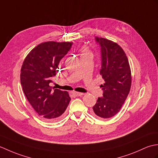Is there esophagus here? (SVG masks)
Wrapping results in <instances>:
<instances>
[{
  "instance_id": "esophagus-1",
  "label": "esophagus",
  "mask_w": 158,
  "mask_h": 158,
  "mask_svg": "<svg viewBox=\"0 0 158 158\" xmlns=\"http://www.w3.org/2000/svg\"><path fill=\"white\" fill-rule=\"evenodd\" d=\"M73 94L75 96H83L84 94L83 93H81V92H73Z\"/></svg>"
}]
</instances>
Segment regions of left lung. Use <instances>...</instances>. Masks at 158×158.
<instances>
[{
  "label": "left lung",
  "mask_w": 158,
  "mask_h": 158,
  "mask_svg": "<svg viewBox=\"0 0 158 158\" xmlns=\"http://www.w3.org/2000/svg\"><path fill=\"white\" fill-rule=\"evenodd\" d=\"M101 49L100 70L105 83L101 85L103 96L98 97L93 106L92 115L100 119L112 117L119 112L130 92L132 76L126 53L116 43L96 37Z\"/></svg>",
  "instance_id": "left-lung-1"
}]
</instances>
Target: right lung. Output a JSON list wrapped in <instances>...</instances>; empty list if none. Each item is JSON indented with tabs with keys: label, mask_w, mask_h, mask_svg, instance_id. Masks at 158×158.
<instances>
[{
	"label": "right lung",
	"mask_w": 158,
	"mask_h": 158,
	"mask_svg": "<svg viewBox=\"0 0 158 158\" xmlns=\"http://www.w3.org/2000/svg\"><path fill=\"white\" fill-rule=\"evenodd\" d=\"M72 45L71 42L42 43L30 52L22 66L20 81L23 93L38 115L47 121L59 119L70 101L68 92L53 88L49 83Z\"/></svg>",
	"instance_id": "add662e5"
}]
</instances>
